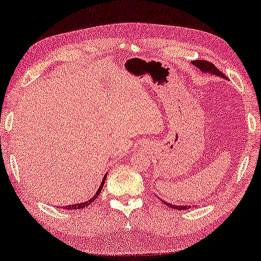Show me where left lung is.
<instances>
[{
	"instance_id": "1",
	"label": "left lung",
	"mask_w": 261,
	"mask_h": 261,
	"mask_svg": "<svg viewBox=\"0 0 261 261\" xmlns=\"http://www.w3.org/2000/svg\"><path fill=\"white\" fill-rule=\"evenodd\" d=\"M193 65L198 67L200 70H202L204 72L207 71V72H211V74H215L217 76H221V77H223V79H227V76H225L223 72L217 69L214 63H212V62H209V61H204V60H195V61H193ZM163 202L168 207H171V208H173V209H178V211H184V209L191 208L190 206L189 207H186V206H174V204H171V203H168V202H165V201H163Z\"/></svg>"
}]
</instances>
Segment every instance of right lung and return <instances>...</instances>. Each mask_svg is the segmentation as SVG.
Listing matches in <instances>:
<instances>
[{"label": "right lung", "mask_w": 261, "mask_h": 261, "mask_svg": "<svg viewBox=\"0 0 261 261\" xmlns=\"http://www.w3.org/2000/svg\"><path fill=\"white\" fill-rule=\"evenodd\" d=\"M105 179H106V176L104 177V179H102V181H101V184H100V186H99V189H98V191H97V193L93 195V198H91L90 200H88V201H85V202H82V203H77V204H69V206H66V207H63V209H72V211H74V209H82V208H84V207H87V206H89V204H90L92 201H95V200L97 199V196L99 195V193L101 192V189H102V186H104V182H105Z\"/></svg>", "instance_id": "1"}]
</instances>
